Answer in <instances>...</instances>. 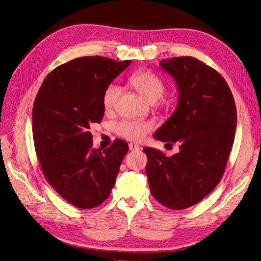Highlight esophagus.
<instances>
[{
  "label": "esophagus",
  "mask_w": 261,
  "mask_h": 261,
  "mask_svg": "<svg viewBox=\"0 0 261 261\" xmlns=\"http://www.w3.org/2000/svg\"><path fill=\"white\" fill-rule=\"evenodd\" d=\"M128 147H129V150H132V151H136V150H139V149H140V146H139V145L133 144V143H130V144L128 145Z\"/></svg>",
  "instance_id": "34e87169"
}]
</instances>
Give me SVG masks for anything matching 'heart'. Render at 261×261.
Here are the masks:
<instances>
[{
    "instance_id": "b5f03b06",
    "label": "heart",
    "mask_w": 261,
    "mask_h": 261,
    "mask_svg": "<svg viewBox=\"0 0 261 261\" xmlns=\"http://www.w3.org/2000/svg\"><path fill=\"white\" fill-rule=\"evenodd\" d=\"M130 85L141 96L150 102H155L160 99L165 90V86L161 78L150 70H141L129 77ZM121 88L117 85H109L102 96V105L107 111L112 110L120 98ZM153 128L152 123L123 121L116 125V133L123 138L133 141L144 139L147 134Z\"/></svg>"
}]
</instances>
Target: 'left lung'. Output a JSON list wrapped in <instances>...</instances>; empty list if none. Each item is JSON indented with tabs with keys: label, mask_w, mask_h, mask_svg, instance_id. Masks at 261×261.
<instances>
[{
	"label": "left lung",
	"mask_w": 261,
	"mask_h": 261,
	"mask_svg": "<svg viewBox=\"0 0 261 261\" xmlns=\"http://www.w3.org/2000/svg\"><path fill=\"white\" fill-rule=\"evenodd\" d=\"M161 67L176 83L178 105L154 138L179 151L167 156L144 148L150 192L170 209L199 202L223 176L236 129V107L230 87L216 69L192 57L164 59Z\"/></svg>",
	"instance_id": "left-lung-1"
}]
</instances>
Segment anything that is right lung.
<instances>
[{
	"label": "right lung",
	"mask_w": 261,
	"mask_h": 261,
	"mask_svg": "<svg viewBox=\"0 0 261 261\" xmlns=\"http://www.w3.org/2000/svg\"><path fill=\"white\" fill-rule=\"evenodd\" d=\"M130 64L103 57H84L54 68L45 77L33 108L37 156L48 183L81 209L103 202L114 187L126 141L105 150L92 148L89 132L105 114L107 87Z\"/></svg>",
	"instance_id": "1"
}]
</instances>
